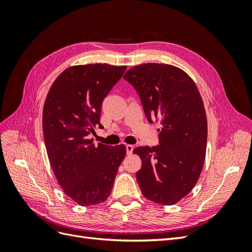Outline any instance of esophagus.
<instances>
[{"label": "esophagus", "mask_w": 252, "mask_h": 252, "mask_svg": "<svg viewBox=\"0 0 252 252\" xmlns=\"http://www.w3.org/2000/svg\"><path fill=\"white\" fill-rule=\"evenodd\" d=\"M133 148H134V147L132 146V145H126V152H127V155H128V156L132 154Z\"/></svg>", "instance_id": "obj_1"}]
</instances>
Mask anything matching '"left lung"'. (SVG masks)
<instances>
[{
	"mask_svg": "<svg viewBox=\"0 0 252 252\" xmlns=\"http://www.w3.org/2000/svg\"><path fill=\"white\" fill-rule=\"evenodd\" d=\"M124 80L138 93L149 123L159 121L158 145L133 150L142 159L135 177L143 195L173 205L195 186L207 146V118L195 83L180 68L147 63L129 69Z\"/></svg>",
	"mask_w": 252,
	"mask_h": 252,
	"instance_id": "8db88e82",
	"label": "left lung"
}]
</instances>
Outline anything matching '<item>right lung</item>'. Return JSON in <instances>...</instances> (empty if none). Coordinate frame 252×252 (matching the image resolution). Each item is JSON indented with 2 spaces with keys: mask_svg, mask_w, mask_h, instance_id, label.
Here are the masks:
<instances>
[{
  "mask_svg": "<svg viewBox=\"0 0 252 252\" xmlns=\"http://www.w3.org/2000/svg\"><path fill=\"white\" fill-rule=\"evenodd\" d=\"M126 66L67 68L51 85L43 108V133L51 168L64 192L82 206L107 200L126 156L125 145L94 144L103 100Z\"/></svg>",
  "mask_w": 252,
  "mask_h": 252,
  "instance_id": "add662e5",
  "label": "right lung"
}]
</instances>
